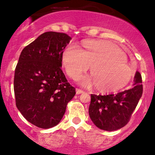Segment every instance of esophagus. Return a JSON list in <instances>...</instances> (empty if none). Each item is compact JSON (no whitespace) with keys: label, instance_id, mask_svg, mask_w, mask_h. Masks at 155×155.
Wrapping results in <instances>:
<instances>
[{"label":"esophagus","instance_id":"esophagus-1","mask_svg":"<svg viewBox=\"0 0 155 155\" xmlns=\"http://www.w3.org/2000/svg\"><path fill=\"white\" fill-rule=\"evenodd\" d=\"M84 92L82 90H81V89H79V88H76V94H82V93Z\"/></svg>","mask_w":155,"mask_h":155}]
</instances>
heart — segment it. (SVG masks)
Wrapping results in <instances>:
<instances>
[{"mask_svg": "<svg viewBox=\"0 0 155 155\" xmlns=\"http://www.w3.org/2000/svg\"><path fill=\"white\" fill-rule=\"evenodd\" d=\"M61 62L66 73L75 79L82 73L90 71L92 76L79 79L83 85L95 83L101 92H115L123 88L134 74L127 62V57L120 49L106 40H84L82 48L69 45L63 50Z\"/></svg>", "mask_w": 155, "mask_h": 155, "instance_id": "b5f03b06", "label": "heart"}]
</instances>
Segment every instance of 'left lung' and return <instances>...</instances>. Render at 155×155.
<instances>
[{
	"mask_svg": "<svg viewBox=\"0 0 155 155\" xmlns=\"http://www.w3.org/2000/svg\"><path fill=\"white\" fill-rule=\"evenodd\" d=\"M132 88L117 94H91L89 116L94 124L104 131H112L124 127L143 94L142 77L135 73Z\"/></svg>",
	"mask_w": 155,
	"mask_h": 155,
	"instance_id": "8db88e82",
	"label": "left lung"
}]
</instances>
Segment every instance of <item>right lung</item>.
Returning <instances> with one entry per match:
<instances>
[{
	"label": "right lung",
	"instance_id": "right-lung-1",
	"mask_svg": "<svg viewBox=\"0 0 155 155\" xmlns=\"http://www.w3.org/2000/svg\"><path fill=\"white\" fill-rule=\"evenodd\" d=\"M71 38L46 32L25 47L15 71L16 106L23 117L41 128L59 123L76 89L61 71V54Z\"/></svg>",
	"mask_w": 155,
	"mask_h": 155
}]
</instances>
